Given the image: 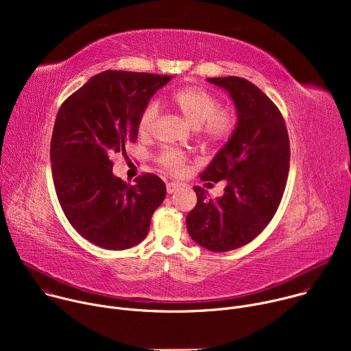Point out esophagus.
<instances>
[{
  "instance_id": "1",
  "label": "esophagus",
  "mask_w": 351,
  "mask_h": 351,
  "mask_svg": "<svg viewBox=\"0 0 351 351\" xmlns=\"http://www.w3.org/2000/svg\"><path fill=\"white\" fill-rule=\"evenodd\" d=\"M182 184L180 183H176V182H169L168 184H167V191H168V194H172V193H175L179 187H180Z\"/></svg>"
}]
</instances>
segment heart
I'll return each mask as SVG.
<instances>
[{
    "label": "heart",
    "instance_id": "obj_1",
    "mask_svg": "<svg viewBox=\"0 0 351 351\" xmlns=\"http://www.w3.org/2000/svg\"><path fill=\"white\" fill-rule=\"evenodd\" d=\"M171 106L184 119L208 140H223L233 129V115L229 111L218 110L214 95L199 87H184L175 91L171 97ZM158 119V106L148 104L140 114L137 129L140 136L147 137L153 133ZM160 164L175 175L184 172V156L178 149L168 148L160 156Z\"/></svg>",
    "mask_w": 351,
    "mask_h": 351
}]
</instances>
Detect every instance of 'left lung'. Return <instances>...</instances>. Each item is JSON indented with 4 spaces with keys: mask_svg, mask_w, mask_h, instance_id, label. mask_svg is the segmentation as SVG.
<instances>
[{
    "mask_svg": "<svg viewBox=\"0 0 351 351\" xmlns=\"http://www.w3.org/2000/svg\"><path fill=\"white\" fill-rule=\"evenodd\" d=\"M207 82L228 93L236 125L199 173L203 182L225 180V191L213 199L194 186L197 204L186 226L197 244L221 253L252 241L274 218L287 180L290 147L282 114L256 84L237 76Z\"/></svg>",
    "mask_w": 351,
    "mask_h": 351,
    "instance_id": "1",
    "label": "left lung"
}]
</instances>
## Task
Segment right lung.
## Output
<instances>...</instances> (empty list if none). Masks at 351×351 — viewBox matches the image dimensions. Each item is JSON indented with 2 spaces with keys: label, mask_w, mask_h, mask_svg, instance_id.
<instances>
[{
  "label": "right lung",
  "mask_w": 351,
  "mask_h": 351,
  "mask_svg": "<svg viewBox=\"0 0 351 351\" xmlns=\"http://www.w3.org/2000/svg\"><path fill=\"white\" fill-rule=\"evenodd\" d=\"M173 76L106 71L61 106L51 137L53 178L71 225L90 243L126 250L148 233L167 187L144 173L128 184L112 173L111 157L137 140L138 118Z\"/></svg>",
  "instance_id": "1"
}]
</instances>
